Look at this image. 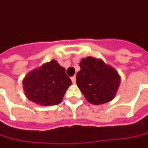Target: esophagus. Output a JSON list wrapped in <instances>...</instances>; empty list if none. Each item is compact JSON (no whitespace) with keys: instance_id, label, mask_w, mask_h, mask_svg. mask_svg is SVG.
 <instances>
[{"instance_id":"obj_1","label":"esophagus","mask_w":148,"mask_h":148,"mask_svg":"<svg viewBox=\"0 0 148 148\" xmlns=\"http://www.w3.org/2000/svg\"><path fill=\"white\" fill-rule=\"evenodd\" d=\"M71 80H72V82L73 83L76 82V77H75V76H73V77L71 78Z\"/></svg>"}]
</instances>
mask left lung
I'll return each mask as SVG.
<instances>
[{"label": "left lung", "instance_id": "8db88e82", "mask_svg": "<svg viewBox=\"0 0 148 148\" xmlns=\"http://www.w3.org/2000/svg\"><path fill=\"white\" fill-rule=\"evenodd\" d=\"M76 75L77 85L85 99L94 105L109 102L116 95L121 77L115 69L93 57L83 58Z\"/></svg>", "mask_w": 148, "mask_h": 148}]
</instances>
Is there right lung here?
Segmentation results:
<instances>
[{
    "label": "right lung",
    "instance_id": "right-lung-1",
    "mask_svg": "<svg viewBox=\"0 0 148 148\" xmlns=\"http://www.w3.org/2000/svg\"><path fill=\"white\" fill-rule=\"evenodd\" d=\"M71 84L65 69L55 60L30 72L22 81L27 98L40 106L59 104Z\"/></svg>",
    "mask_w": 148,
    "mask_h": 148
}]
</instances>
